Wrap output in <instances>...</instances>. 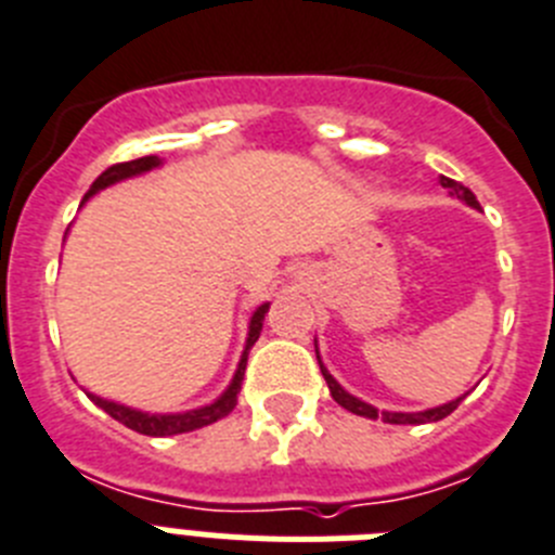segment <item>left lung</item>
Returning a JSON list of instances; mask_svg holds the SVG:
<instances>
[{"mask_svg":"<svg viewBox=\"0 0 555 555\" xmlns=\"http://www.w3.org/2000/svg\"><path fill=\"white\" fill-rule=\"evenodd\" d=\"M441 186H447V190H450V195H457V197H461V201H466V204H469V206L480 209L475 192H472L469 186L461 184V181H452V178L441 176ZM315 354H318V349H315ZM318 365H321V374H324L326 385H330L332 399H335V402L340 404V408H346V411L358 413V416H365V418H383V422H388V424H427V422H438V418L450 416V413L455 411L457 404L464 402V397H461V399H452V402L441 404V408H430V411H422V413H391V411L379 413L377 408H371V404L360 402L358 397H351V393H346L344 388L337 385V379L332 377L330 371L324 369V363H321V360H318Z\"/></svg>","mask_w":555,"mask_h":555,"instance_id":"obj_1","label":"left lung"}]
</instances>
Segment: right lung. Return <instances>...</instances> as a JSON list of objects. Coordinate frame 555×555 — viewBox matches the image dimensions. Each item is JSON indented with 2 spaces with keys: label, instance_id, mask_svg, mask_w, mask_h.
Returning a JSON list of instances; mask_svg holds the SVG:
<instances>
[{
  "label": "right lung",
  "instance_id": "right-lung-1",
  "mask_svg": "<svg viewBox=\"0 0 555 555\" xmlns=\"http://www.w3.org/2000/svg\"><path fill=\"white\" fill-rule=\"evenodd\" d=\"M158 167V158L156 156H142V158H133V162H119V164H111L108 170L100 172L98 181L91 184V190L86 192V197H91L94 192L105 190L108 184H117L122 178H131L139 176V172H147ZM83 197V201H86ZM264 312H268V305L259 307L254 315H250V326H248V344H245L243 351V360L237 365V374L231 379V385L225 388L223 397L218 402L206 404V408H197V411H186V413H172V416H162V413H142V411H131V408H125V404L117 402H108V399H100V397H91V402L100 404L111 418H117L119 424L125 427H131V430L142 433V436H178V433H190L197 430V427H206V424L218 422V418L229 416L234 411V404H237V393H240V385H243L245 377V363H248V351L250 346L257 344L259 332H262V321H264Z\"/></svg>",
  "mask_w": 555,
  "mask_h": 555
}]
</instances>
